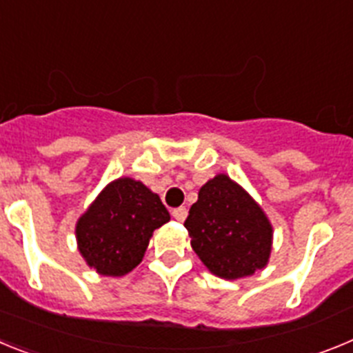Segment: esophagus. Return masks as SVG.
I'll return each instance as SVG.
<instances>
[{"mask_svg":"<svg viewBox=\"0 0 353 353\" xmlns=\"http://www.w3.org/2000/svg\"><path fill=\"white\" fill-rule=\"evenodd\" d=\"M171 215H173V217H174V219H176V221H180V223H183V221H185V217H187V208H185V207L173 208V210H171Z\"/></svg>","mask_w":353,"mask_h":353,"instance_id":"1","label":"esophagus"}]
</instances>
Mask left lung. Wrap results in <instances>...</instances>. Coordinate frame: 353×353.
<instances>
[{
	"instance_id": "obj_1",
	"label": "left lung",
	"mask_w": 353,
	"mask_h": 353,
	"mask_svg": "<svg viewBox=\"0 0 353 353\" xmlns=\"http://www.w3.org/2000/svg\"><path fill=\"white\" fill-rule=\"evenodd\" d=\"M183 226L199 260L217 277L252 276L269 261L272 224L228 174H217L199 189Z\"/></svg>"
}]
</instances>
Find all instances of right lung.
<instances>
[{
	"label": "right lung",
	"mask_w": 353,
	"mask_h": 353,
	"mask_svg": "<svg viewBox=\"0 0 353 353\" xmlns=\"http://www.w3.org/2000/svg\"><path fill=\"white\" fill-rule=\"evenodd\" d=\"M170 221L161 198L129 176L108 183L76 224L84 261L102 276H125L141 263L152 233Z\"/></svg>",
	"instance_id": "add662e5"
}]
</instances>
